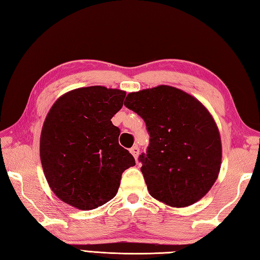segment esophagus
<instances>
[{"label": "esophagus", "instance_id": "1", "mask_svg": "<svg viewBox=\"0 0 260 260\" xmlns=\"http://www.w3.org/2000/svg\"><path fill=\"white\" fill-rule=\"evenodd\" d=\"M130 152L132 153V156L135 157V159H138V156H139V153H140V149H139V147L138 146H134L130 149Z\"/></svg>", "mask_w": 260, "mask_h": 260}]
</instances>
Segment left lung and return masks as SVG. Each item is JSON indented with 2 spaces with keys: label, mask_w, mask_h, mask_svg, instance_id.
<instances>
[{
  "label": "left lung",
  "mask_w": 260,
  "mask_h": 260,
  "mask_svg": "<svg viewBox=\"0 0 260 260\" xmlns=\"http://www.w3.org/2000/svg\"><path fill=\"white\" fill-rule=\"evenodd\" d=\"M124 105L150 135L141 172L153 199L185 208L202 199L219 176L220 132L204 105L182 89L159 85L126 95Z\"/></svg>",
  "instance_id": "1"
}]
</instances>
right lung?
Instances as JSON below:
<instances>
[{"label": "right lung", "mask_w": 260, "mask_h": 260, "mask_svg": "<svg viewBox=\"0 0 260 260\" xmlns=\"http://www.w3.org/2000/svg\"><path fill=\"white\" fill-rule=\"evenodd\" d=\"M125 92L104 86L73 89L49 110L40 136V160L56 197L88 211L112 200L122 173L136 165L119 145L120 129L111 119Z\"/></svg>", "instance_id": "add662e5"}]
</instances>
